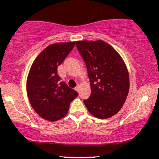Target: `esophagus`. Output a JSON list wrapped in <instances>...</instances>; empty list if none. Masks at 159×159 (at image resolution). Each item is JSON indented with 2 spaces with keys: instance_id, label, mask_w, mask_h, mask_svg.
<instances>
[{
  "instance_id": "34e87169",
  "label": "esophagus",
  "mask_w": 159,
  "mask_h": 159,
  "mask_svg": "<svg viewBox=\"0 0 159 159\" xmlns=\"http://www.w3.org/2000/svg\"><path fill=\"white\" fill-rule=\"evenodd\" d=\"M79 89H80V87L78 85H77L75 87V90L77 91V92H78V91H79Z\"/></svg>"
}]
</instances>
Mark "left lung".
Listing matches in <instances>:
<instances>
[{
	"label": "left lung",
	"mask_w": 159,
	"mask_h": 159,
	"mask_svg": "<svg viewBox=\"0 0 159 159\" xmlns=\"http://www.w3.org/2000/svg\"><path fill=\"white\" fill-rule=\"evenodd\" d=\"M76 46L85 62L91 94L84 103L98 119L114 116L123 107L129 90V76L123 60L102 40L77 41Z\"/></svg>",
	"instance_id": "1"
}]
</instances>
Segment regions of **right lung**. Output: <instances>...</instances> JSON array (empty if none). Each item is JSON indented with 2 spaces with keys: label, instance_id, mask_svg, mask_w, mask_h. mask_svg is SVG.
<instances>
[{
  "label": "right lung",
  "instance_id": "1",
  "mask_svg": "<svg viewBox=\"0 0 159 159\" xmlns=\"http://www.w3.org/2000/svg\"><path fill=\"white\" fill-rule=\"evenodd\" d=\"M75 42L55 43L43 51L30 67L27 93L34 110L43 119L56 121L66 115L78 93L61 81L57 67L72 50Z\"/></svg>",
  "mask_w": 159,
  "mask_h": 159
}]
</instances>
